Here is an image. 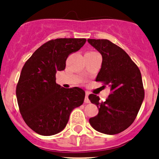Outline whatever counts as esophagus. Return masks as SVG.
Returning a JSON list of instances; mask_svg holds the SVG:
<instances>
[{"label":"esophagus","mask_w":159,"mask_h":159,"mask_svg":"<svg viewBox=\"0 0 159 159\" xmlns=\"http://www.w3.org/2000/svg\"><path fill=\"white\" fill-rule=\"evenodd\" d=\"M89 94L90 93L89 91H86L85 92V98H84V102H85V103H90V100L89 98Z\"/></svg>","instance_id":"1"}]
</instances>
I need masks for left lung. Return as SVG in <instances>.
Returning <instances> with one entry per match:
<instances>
[{
    "label": "left lung",
    "mask_w": 159,
    "mask_h": 159,
    "mask_svg": "<svg viewBox=\"0 0 159 159\" xmlns=\"http://www.w3.org/2000/svg\"><path fill=\"white\" fill-rule=\"evenodd\" d=\"M88 42L102 56L95 81L108 84L111 91L103 102L96 94L89 96L98 108V114L90 118L89 123L103 134H118L132 124L143 102L145 91L140 70L124 50L108 40L88 39Z\"/></svg>",
    "instance_id": "1"
}]
</instances>
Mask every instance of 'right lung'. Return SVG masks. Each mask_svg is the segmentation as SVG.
Returning <instances> with one entry per match:
<instances>
[{"label":"right lung","mask_w":159,"mask_h":159,"mask_svg":"<svg viewBox=\"0 0 159 159\" xmlns=\"http://www.w3.org/2000/svg\"><path fill=\"white\" fill-rule=\"evenodd\" d=\"M85 42L84 38L51 40L37 49L24 65L16 89L17 104L24 121L38 134L50 136L61 131L72 111L84 102V90L61 88L55 75L65 68L68 55Z\"/></svg>","instance_id":"add662e5"}]
</instances>
